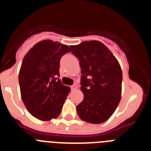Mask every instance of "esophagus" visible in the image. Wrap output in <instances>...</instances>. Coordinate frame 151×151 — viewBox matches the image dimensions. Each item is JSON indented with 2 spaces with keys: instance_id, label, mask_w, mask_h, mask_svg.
I'll list each match as a JSON object with an SVG mask.
<instances>
[{
  "instance_id": "1",
  "label": "esophagus",
  "mask_w": 151,
  "mask_h": 151,
  "mask_svg": "<svg viewBox=\"0 0 151 151\" xmlns=\"http://www.w3.org/2000/svg\"><path fill=\"white\" fill-rule=\"evenodd\" d=\"M77 88H78V85H77V84H73V85L71 86V88L72 90H76V89H77Z\"/></svg>"
}]
</instances>
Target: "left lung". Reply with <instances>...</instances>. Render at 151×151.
Here are the masks:
<instances>
[{
    "instance_id": "8db88e82",
    "label": "left lung",
    "mask_w": 151,
    "mask_h": 151,
    "mask_svg": "<svg viewBox=\"0 0 151 151\" xmlns=\"http://www.w3.org/2000/svg\"><path fill=\"white\" fill-rule=\"evenodd\" d=\"M82 69L81 90L84 99L76 106L82 120L104 122L116 109L121 99L122 73L112 52L100 41H84L70 46Z\"/></svg>"
}]
</instances>
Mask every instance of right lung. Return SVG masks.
Returning <instances> with one entry per match:
<instances>
[{"label": "right lung", "mask_w": 151, "mask_h": 151, "mask_svg": "<svg viewBox=\"0 0 151 151\" xmlns=\"http://www.w3.org/2000/svg\"><path fill=\"white\" fill-rule=\"evenodd\" d=\"M67 45L41 41L29 50L19 73L21 97L31 115L41 120L57 118L70 88L60 79V61Z\"/></svg>", "instance_id": "add662e5"}]
</instances>
